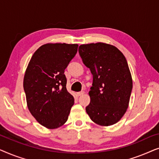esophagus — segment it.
<instances>
[{"label":"esophagus","mask_w":159,"mask_h":159,"mask_svg":"<svg viewBox=\"0 0 159 159\" xmlns=\"http://www.w3.org/2000/svg\"><path fill=\"white\" fill-rule=\"evenodd\" d=\"M84 93V91H82V92H79V93H77V96H81V95H82Z\"/></svg>","instance_id":"obj_1"}]
</instances>
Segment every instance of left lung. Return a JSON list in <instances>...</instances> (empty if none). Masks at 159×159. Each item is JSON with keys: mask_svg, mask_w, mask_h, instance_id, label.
Instances as JSON below:
<instances>
[{"mask_svg": "<svg viewBox=\"0 0 159 159\" xmlns=\"http://www.w3.org/2000/svg\"><path fill=\"white\" fill-rule=\"evenodd\" d=\"M79 53L93 76L87 114L100 126L114 125L127 111L131 95L132 79L127 60L116 47L104 43L80 45Z\"/></svg>", "mask_w": 159, "mask_h": 159, "instance_id": "8db88e82", "label": "left lung"}]
</instances>
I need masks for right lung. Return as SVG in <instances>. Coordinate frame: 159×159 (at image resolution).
Here are the masks:
<instances>
[{
    "label": "right lung",
    "instance_id": "right-lung-1",
    "mask_svg": "<svg viewBox=\"0 0 159 159\" xmlns=\"http://www.w3.org/2000/svg\"><path fill=\"white\" fill-rule=\"evenodd\" d=\"M77 44L46 43L32 55L24 77L27 108L48 129L66 122L75 98L66 90L64 70L77 52Z\"/></svg>",
    "mask_w": 159,
    "mask_h": 159
}]
</instances>
